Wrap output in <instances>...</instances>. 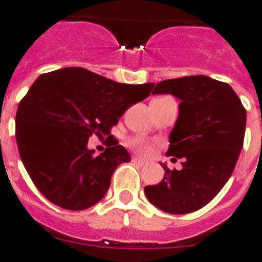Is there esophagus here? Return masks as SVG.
<instances>
[{"label": "esophagus", "mask_w": 262, "mask_h": 262, "mask_svg": "<svg viewBox=\"0 0 262 262\" xmlns=\"http://www.w3.org/2000/svg\"><path fill=\"white\" fill-rule=\"evenodd\" d=\"M133 162H135V163H138V164L139 165H144L146 164V160H143V159H140V158H133Z\"/></svg>", "instance_id": "34e87169"}]
</instances>
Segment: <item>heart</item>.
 I'll return each instance as SVG.
<instances>
[{"label":"heart","mask_w":262,"mask_h":262,"mask_svg":"<svg viewBox=\"0 0 262 262\" xmlns=\"http://www.w3.org/2000/svg\"><path fill=\"white\" fill-rule=\"evenodd\" d=\"M129 148H133L135 152H138L142 156H149L154 152V148H155V144L148 140L143 139L140 136H135V138H131L128 140Z\"/></svg>","instance_id":"b5f03b06"}]
</instances>
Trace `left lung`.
<instances>
[{"label": "left lung", "mask_w": 262, "mask_h": 262, "mask_svg": "<svg viewBox=\"0 0 262 262\" xmlns=\"http://www.w3.org/2000/svg\"><path fill=\"white\" fill-rule=\"evenodd\" d=\"M152 94H172L182 100L169 135L167 155L182 160L159 184L144 188L159 209L173 214L195 212L207 205L229 180L245 135L247 110L233 89L205 75L159 82Z\"/></svg>", "instance_id": "left-lung-1"}]
</instances>
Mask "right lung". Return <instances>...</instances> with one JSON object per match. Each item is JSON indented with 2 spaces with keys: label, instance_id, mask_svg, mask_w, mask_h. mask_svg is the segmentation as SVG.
<instances>
[{
  "label": "right lung",
  "instance_id": "1",
  "mask_svg": "<svg viewBox=\"0 0 262 262\" xmlns=\"http://www.w3.org/2000/svg\"><path fill=\"white\" fill-rule=\"evenodd\" d=\"M154 83H119L83 67L42 74L21 99L15 115L19 156L34 185L58 207L82 211L106 195L114 171L131 160L118 140L99 156L89 138L107 136Z\"/></svg>",
  "mask_w": 262,
  "mask_h": 262
}]
</instances>
